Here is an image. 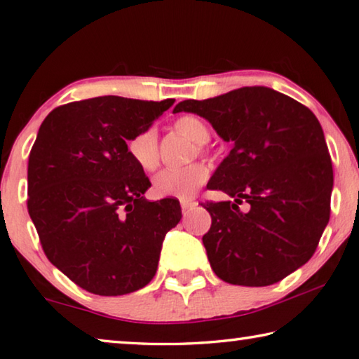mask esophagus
Here are the masks:
<instances>
[{
    "instance_id": "1",
    "label": "esophagus",
    "mask_w": 359,
    "mask_h": 359,
    "mask_svg": "<svg viewBox=\"0 0 359 359\" xmlns=\"http://www.w3.org/2000/svg\"><path fill=\"white\" fill-rule=\"evenodd\" d=\"M180 205H182V210L187 212V210H190V209L194 208V205H196V201H193V199H182Z\"/></svg>"
}]
</instances>
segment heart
<instances>
[{"label": "heart", "instance_id": "obj_1", "mask_svg": "<svg viewBox=\"0 0 359 359\" xmlns=\"http://www.w3.org/2000/svg\"><path fill=\"white\" fill-rule=\"evenodd\" d=\"M174 130L191 142L198 144V154L210 155L208 141L210 130L205 121L194 114H184L174 121ZM128 154L136 165L144 171L151 172L160 166V147L155 128H144L133 135L128 141ZM209 180V168L203 163H193L180 169H165L154 179V193L158 198H180L194 196L199 188Z\"/></svg>", "mask_w": 359, "mask_h": 359}]
</instances>
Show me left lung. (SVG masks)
<instances>
[{"label": "left lung", "instance_id": "1", "mask_svg": "<svg viewBox=\"0 0 359 359\" xmlns=\"http://www.w3.org/2000/svg\"><path fill=\"white\" fill-rule=\"evenodd\" d=\"M233 142L208 184L233 201H205L212 217L203 236L222 280L267 287L306 264L330 222L332 163L311 109L267 87H242L217 98L187 100Z\"/></svg>", "mask_w": 359, "mask_h": 359}]
</instances>
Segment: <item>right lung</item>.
Here are the masks:
<instances>
[{
  "label": "right lung",
  "mask_w": 359,
  "mask_h": 359,
  "mask_svg": "<svg viewBox=\"0 0 359 359\" xmlns=\"http://www.w3.org/2000/svg\"><path fill=\"white\" fill-rule=\"evenodd\" d=\"M174 104L98 96L47 115L28 158V214L53 266L88 293L128 294L154 278L177 199L151 185L126 141Z\"/></svg>",
  "instance_id": "add662e5"
}]
</instances>
